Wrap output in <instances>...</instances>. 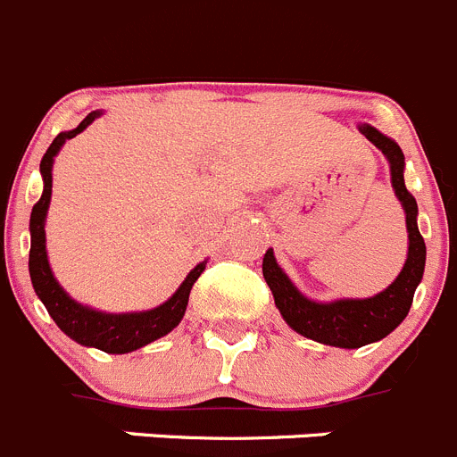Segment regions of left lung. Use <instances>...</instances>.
Returning <instances> with one entry per match:
<instances>
[{
    "label": "left lung",
    "mask_w": 457,
    "mask_h": 457,
    "mask_svg": "<svg viewBox=\"0 0 457 457\" xmlns=\"http://www.w3.org/2000/svg\"><path fill=\"white\" fill-rule=\"evenodd\" d=\"M358 130L363 132L390 162L392 189L406 212L408 259L399 277L386 291L374 297H365V300L313 302L293 287L287 272L277 266L272 250H266L263 254V277H266V284L270 287L277 309H279L281 318L287 320V325L304 338L343 349H356L377 343L402 325L411 311L415 288L420 287L421 277H424L426 263V243L417 228V200L412 198L403 182L406 162H403L402 148L368 123H361Z\"/></svg>",
    "instance_id": "left-lung-1"
}]
</instances>
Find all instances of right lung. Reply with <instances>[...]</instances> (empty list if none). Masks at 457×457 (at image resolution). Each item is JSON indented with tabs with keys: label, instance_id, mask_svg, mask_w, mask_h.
<instances>
[{
	"label": "right lung",
	"instance_id": "right-lung-1",
	"mask_svg": "<svg viewBox=\"0 0 457 457\" xmlns=\"http://www.w3.org/2000/svg\"><path fill=\"white\" fill-rule=\"evenodd\" d=\"M101 110L89 112L74 130L61 132L58 137L51 142L46 148L45 157L40 162V173L45 189H42L40 200L33 204L31 212V253H29V272H31L33 288L36 295L40 297L42 304L46 306L54 322L65 331L71 340L85 347H96L105 353H128L135 349L144 347V345L153 343V340L162 338L169 331L176 329L180 325L182 315L187 311V302H189L191 287L204 270V263H198L185 281L180 284L173 295L164 302V304L155 306L151 311H139V313H104V311L89 309V306L79 304L71 300L65 293V288L55 281L54 272H51L49 259H46V237H45V220L46 209L51 203V169H54V157L62 148L67 139L76 137L79 132H83L89 123L96 117H101Z\"/></svg>",
	"mask_w": 457,
	"mask_h": 457
}]
</instances>
